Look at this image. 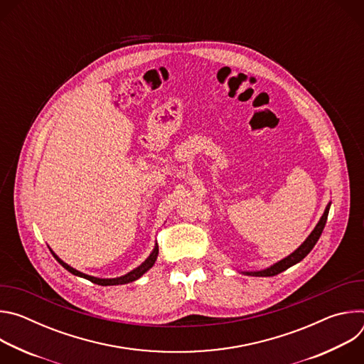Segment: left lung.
I'll return each mask as SVG.
<instances>
[{
	"mask_svg": "<svg viewBox=\"0 0 364 364\" xmlns=\"http://www.w3.org/2000/svg\"><path fill=\"white\" fill-rule=\"evenodd\" d=\"M328 210H330V203L327 204L326 210H324V215L321 216L320 222L317 223L316 229L311 232V235L304 240V243L296 249L294 250L289 256L284 257L282 261H279L278 264L264 269V271H253V272H243L245 275H250V277H274V275H278L281 272H284L285 269L291 268L292 265L298 264L299 261H302V259L311 252V249H313L316 246V243L318 242L321 233H323V229L326 226V222H327V218H328Z\"/></svg>",
	"mask_w": 364,
	"mask_h": 364,
	"instance_id": "8db88e82",
	"label": "left lung"
}]
</instances>
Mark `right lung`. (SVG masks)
<instances>
[{
  "label": "right lung",
  "mask_w": 364,
  "mask_h": 364,
  "mask_svg": "<svg viewBox=\"0 0 364 364\" xmlns=\"http://www.w3.org/2000/svg\"><path fill=\"white\" fill-rule=\"evenodd\" d=\"M51 253H53V252H51ZM53 256L58 259V262H59L65 269H68L70 274H73V275H76V277L85 278V279H87V281L93 282V284H97V285H102V287H108V285H122V284H128V282H134V281H136V279H138V278H141V277H142L148 269H151V268H152V265L155 264V261H157V256H159V245L155 243L154 250L151 252V255L145 259V262H142L138 268H135L134 271L128 272V274H127V275H124V277L112 278V279H102V278H95V277H90V275L82 274V272L76 271L75 268L69 267L68 264H65L56 253H53Z\"/></svg>",
  "instance_id": "right-lung-1"
}]
</instances>
